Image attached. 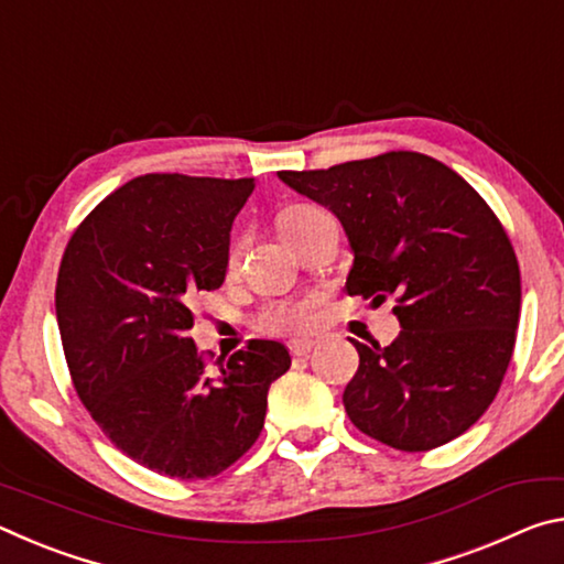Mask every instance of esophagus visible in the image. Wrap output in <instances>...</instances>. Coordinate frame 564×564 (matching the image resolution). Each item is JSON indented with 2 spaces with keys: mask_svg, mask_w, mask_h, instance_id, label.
<instances>
[{
  "mask_svg": "<svg viewBox=\"0 0 564 564\" xmlns=\"http://www.w3.org/2000/svg\"><path fill=\"white\" fill-rule=\"evenodd\" d=\"M313 346H316L313 340H291L289 350H291L293 358H308V352L313 350Z\"/></svg>",
  "mask_w": 564,
  "mask_h": 564,
  "instance_id": "34e87169",
  "label": "esophagus"
}]
</instances>
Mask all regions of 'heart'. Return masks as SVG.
Returning <instances> with one entry per match:
<instances>
[{
	"instance_id": "obj_1",
	"label": "heart",
	"mask_w": 564,
	"mask_h": 564,
	"mask_svg": "<svg viewBox=\"0 0 564 564\" xmlns=\"http://www.w3.org/2000/svg\"><path fill=\"white\" fill-rule=\"evenodd\" d=\"M330 214L326 208L321 206H313V204H295L289 206L285 212H281L279 216V228L285 241H291V238L301 236L313 228L316 224H321L323 218H328ZM241 253H243V236H238L228 246V253H226V263L238 265L241 261ZM256 328L263 330V333H301V330H308L311 323H313V301L308 299H289V301H271L265 303L263 308L256 313Z\"/></svg>"
}]
</instances>
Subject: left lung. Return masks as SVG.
Wrapping results in <instances>:
<instances>
[{
	"instance_id": "left-lung-1",
	"label": "left lung",
	"mask_w": 564,
	"mask_h": 564,
	"mask_svg": "<svg viewBox=\"0 0 564 564\" xmlns=\"http://www.w3.org/2000/svg\"><path fill=\"white\" fill-rule=\"evenodd\" d=\"M279 176L340 218L352 248L348 295L373 308L393 299L403 326L386 348L352 340L350 423L405 453L463 435L498 395L518 336L520 265L500 218L417 151Z\"/></svg>"
}]
</instances>
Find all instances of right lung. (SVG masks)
<instances>
[{"instance_id": "add662e5", "label": "right lung", "mask_w": 564, "mask_h": 564, "mask_svg": "<svg viewBox=\"0 0 564 564\" xmlns=\"http://www.w3.org/2000/svg\"><path fill=\"white\" fill-rule=\"evenodd\" d=\"M253 178L147 174L76 226L56 275V321L76 395L131 460L178 480L231 467L263 431L291 356L248 340L208 366L188 303L226 275L228 234Z\"/></svg>"}]
</instances>
